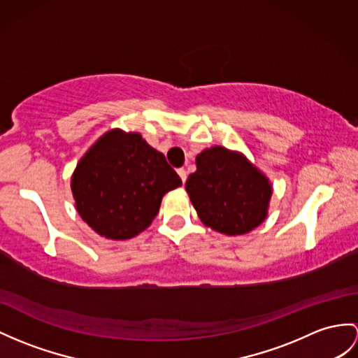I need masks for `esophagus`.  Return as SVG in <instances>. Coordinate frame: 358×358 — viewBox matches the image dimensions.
I'll use <instances>...</instances> for the list:
<instances>
[{"label": "esophagus", "instance_id": "34e87169", "mask_svg": "<svg viewBox=\"0 0 358 358\" xmlns=\"http://www.w3.org/2000/svg\"><path fill=\"white\" fill-rule=\"evenodd\" d=\"M178 174L180 176L182 182L187 180V171H185V169H179V170H178Z\"/></svg>", "mask_w": 358, "mask_h": 358}]
</instances>
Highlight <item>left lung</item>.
Masks as SVG:
<instances>
[{"label": "left lung", "instance_id": "8db88e82", "mask_svg": "<svg viewBox=\"0 0 358 358\" xmlns=\"http://www.w3.org/2000/svg\"><path fill=\"white\" fill-rule=\"evenodd\" d=\"M185 189L199 219L226 235H243L266 220L272 185L245 155L222 145L196 158Z\"/></svg>", "mask_w": 358, "mask_h": 358}]
</instances>
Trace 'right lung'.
<instances>
[{"label":"right lung","instance_id":"obj_1","mask_svg":"<svg viewBox=\"0 0 358 358\" xmlns=\"http://www.w3.org/2000/svg\"><path fill=\"white\" fill-rule=\"evenodd\" d=\"M182 180L165 156L135 132L112 129L78 161L71 178L77 213L104 238L135 237Z\"/></svg>","mask_w":358,"mask_h":358}]
</instances>
